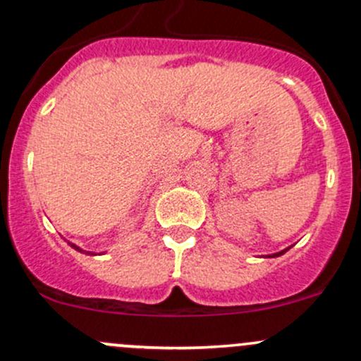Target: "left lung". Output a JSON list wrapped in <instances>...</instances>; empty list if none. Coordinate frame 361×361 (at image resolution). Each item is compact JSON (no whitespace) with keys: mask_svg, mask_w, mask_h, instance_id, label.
Listing matches in <instances>:
<instances>
[{"mask_svg":"<svg viewBox=\"0 0 361 361\" xmlns=\"http://www.w3.org/2000/svg\"><path fill=\"white\" fill-rule=\"evenodd\" d=\"M285 251H286V250H285ZM285 251H279V253H276L274 257H279V255H283V253H285Z\"/></svg>","mask_w":361,"mask_h":361,"instance_id":"8db88e82","label":"left lung"}]
</instances>
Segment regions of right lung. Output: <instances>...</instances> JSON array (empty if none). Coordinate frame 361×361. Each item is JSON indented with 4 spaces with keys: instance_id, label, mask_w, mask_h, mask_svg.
<instances>
[{
    "instance_id": "right-lung-1",
    "label": "right lung",
    "mask_w": 361,
    "mask_h": 361,
    "mask_svg": "<svg viewBox=\"0 0 361 361\" xmlns=\"http://www.w3.org/2000/svg\"><path fill=\"white\" fill-rule=\"evenodd\" d=\"M71 246H73V248H75V250H78V251H83V250H80L78 246H75V245H71Z\"/></svg>"
}]
</instances>
